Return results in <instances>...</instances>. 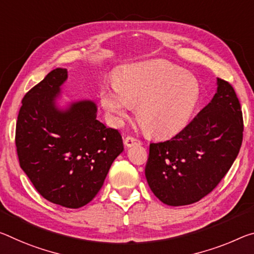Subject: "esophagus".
Here are the masks:
<instances>
[{
	"label": "esophagus",
	"mask_w": 254,
	"mask_h": 254,
	"mask_svg": "<svg viewBox=\"0 0 254 254\" xmlns=\"http://www.w3.org/2000/svg\"><path fill=\"white\" fill-rule=\"evenodd\" d=\"M124 144H126L127 147H132V146H135V144H141V141H140L139 139L134 138V136L127 135L126 136V139H124Z\"/></svg>",
	"instance_id": "1"
}]
</instances>
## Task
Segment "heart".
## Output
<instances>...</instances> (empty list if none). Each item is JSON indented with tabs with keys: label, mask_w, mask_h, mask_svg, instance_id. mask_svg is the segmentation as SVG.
Returning <instances> with one entry per match:
<instances>
[{
	"label": "heart",
	"mask_w": 254,
	"mask_h": 254,
	"mask_svg": "<svg viewBox=\"0 0 254 254\" xmlns=\"http://www.w3.org/2000/svg\"><path fill=\"white\" fill-rule=\"evenodd\" d=\"M100 104L114 123H122L136 107V118L148 134L175 135L187 127L199 100L198 83L167 61L128 67L116 84L104 86Z\"/></svg>",
	"instance_id": "1"
}]
</instances>
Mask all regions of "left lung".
Listing matches in <instances>:
<instances>
[{"label": "left lung", "instance_id": "left-lung-1", "mask_svg": "<svg viewBox=\"0 0 254 254\" xmlns=\"http://www.w3.org/2000/svg\"><path fill=\"white\" fill-rule=\"evenodd\" d=\"M243 119L239 98L217 79L211 102L172 139L150 143L146 164L149 188L168 206L194 203L218 185L239 155Z\"/></svg>", "mask_w": 254, "mask_h": 254}]
</instances>
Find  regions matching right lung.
<instances>
[{
	"mask_svg": "<svg viewBox=\"0 0 254 254\" xmlns=\"http://www.w3.org/2000/svg\"><path fill=\"white\" fill-rule=\"evenodd\" d=\"M66 79L67 70L58 67L25 95L15 146L20 166L39 194L76 209L95 198L124 148L119 131L96 119L92 100L59 106Z\"/></svg>",
	"mask_w": 254,
	"mask_h": 254,
	"instance_id": "add662e5",
	"label": "right lung"
}]
</instances>
